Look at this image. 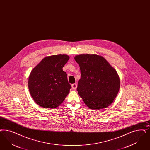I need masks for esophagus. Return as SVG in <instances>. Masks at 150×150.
<instances>
[{"instance_id":"34e87169","label":"esophagus","mask_w":150,"mask_h":150,"mask_svg":"<svg viewBox=\"0 0 150 150\" xmlns=\"http://www.w3.org/2000/svg\"><path fill=\"white\" fill-rule=\"evenodd\" d=\"M77 88V84L76 83H73L72 85V88L73 90H76Z\"/></svg>"}]
</instances>
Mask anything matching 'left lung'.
Masks as SVG:
<instances>
[{
	"label": "left lung",
	"mask_w": 150,
	"mask_h": 150,
	"mask_svg": "<svg viewBox=\"0 0 150 150\" xmlns=\"http://www.w3.org/2000/svg\"><path fill=\"white\" fill-rule=\"evenodd\" d=\"M80 69L78 94L91 109H103L114 101L120 89L119 75L105 58L98 55L75 57Z\"/></svg>",
	"instance_id": "8db88e82"
}]
</instances>
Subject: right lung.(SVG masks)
Listing matches in <instances>:
<instances>
[{
	"instance_id": "add662e5",
	"label": "right lung",
	"mask_w": 150,
	"mask_h": 150,
	"mask_svg": "<svg viewBox=\"0 0 150 150\" xmlns=\"http://www.w3.org/2000/svg\"><path fill=\"white\" fill-rule=\"evenodd\" d=\"M69 58L61 54L45 57L31 70L28 87L38 105L53 109L64 101L71 88L67 73L62 70Z\"/></svg>"
}]
</instances>
